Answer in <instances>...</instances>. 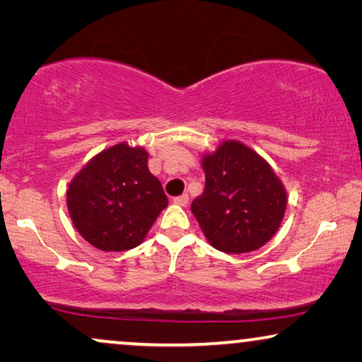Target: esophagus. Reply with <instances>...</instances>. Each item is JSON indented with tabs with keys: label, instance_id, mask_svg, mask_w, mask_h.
Listing matches in <instances>:
<instances>
[{
	"label": "esophagus",
	"instance_id": "obj_1",
	"mask_svg": "<svg viewBox=\"0 0 362 362\" xmlns=\"http://www.w3.org/2000/svg\"><path fill=\"white\" fill-rule=\"evenodd\" d=\"M187 201H189V196H187V194L176 196L175 199H173V202H175V204H177V206H186Z\"/></svg>",
	"mask_w": 362,
	"mask_h": 362
}]
</instances>
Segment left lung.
Listing matches in <instances>:
<instances>
[{"mask_svg": "<svg viewBox=\"0 0 362 362\" xmlns=\"http://www.w3.org/2000/svg\"><path fill=\"white\" fill-rule=\"evenodd\" d=\"M206 187L191 204L206 239L226 254L265 245L284 221L286 191L272 166L252 148L222 141L202 156Z\"/></svg>", "mask_w": 362, "mask_h": 362, "instance_id": "obj_1", "label": "left lung"}]
</instances>
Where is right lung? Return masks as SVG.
<instances>
[{"instance_id":"add662e5","label":"right lung","mask_w":362,"mask_h":362,"mask_svg":"<svg viewBox=\"0 0 362 362\" xmlns=\"http://www.w3.org/2000/svg\"><path fill=\"white\" fill-rule=\"evenodd\" d=\"M166 206L160 180L148 170L146 150L128 143L93 156L67 189V209L78 234L105 252L140 245Z\"/></svg>"}]
</instances>
